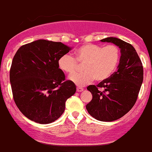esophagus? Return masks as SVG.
Here are the masks:
<instances>
[{"label":"esophagus","mask_w":152,"mask_h":152,"mask_svg":"<svg viewBox=\"0 0 152 152\" xmlns=\"http://www.w3.org/2000/svg\"><path fill=\"white\" fill-rule=\"evenodd\" d=\"M76 90H77V92H82L83 90H84V89L82 88V87H78L77 88H76Z\"/></svg>","instance_id":"1"}]
</instances>
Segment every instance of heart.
Returning <instances> with one entry per match:
<instances>
[{
	"label": "heart",
	"instance_id": "heart-1",
	"mask_svg": "<svg viewBox=\"0 0 152 152\" xmlns=\"http://www.w3.org/2000/svg\"><path fill=\"white\" fill-rule=\"evenodd\" d=\"M74 57L65 54L57 61L58 68L64 73L71 74L77 70V63L84 64L81 74H74L68 79L76 85L82 87L94 79L102 81L109 78L116 71L119 60L120 49L115 44L105 47L95 44H84L74 51Z\"/></svg>",
	"mask_w": 152,
	"mask_h": 152
}]
</instances>
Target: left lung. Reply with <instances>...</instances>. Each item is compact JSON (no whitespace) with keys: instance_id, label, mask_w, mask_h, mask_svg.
<instances>
[{"instance_id":"left-lung-1","label":"left lung","mask_w":152,"mask_h":152,"mask_svg":"<svg viewBox=\"0 0 152 152\" xmlns=\"http://www.w3.org/2000/svg\"><path fill=\"white\" fill-rule=\"evenodd\" d=\"M100 41L119 47L120 60L117 70L109 78L96 86L87 87L92 99L86 108L97 120L112 122L122 117L135 105L143 82V65L135 48L129 43L114 37Z\"/></svg>"}]
</instances>
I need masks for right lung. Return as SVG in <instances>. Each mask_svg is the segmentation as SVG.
I'll list each match as a JSON object with an SVG mask.
<instances>
[{
  "instance_id": "1",
  "label": "right lung",
  "mask_w": 152,
  "mask_h": 152,
  "mask_svg": "<svg viewBox=\"0 0 152 152\" xmlns=\"http://www.w3.org/2000/svg\"><path fill=\"white\" fill-rule=\"evenodd\" d=\"M71 48L61 42L38 40L22 46L13 58L10 82L13 98L27 118L39 124L55 122L74 95V83L65 80L57 61Z\"/></svg>"
}]
</instances>
